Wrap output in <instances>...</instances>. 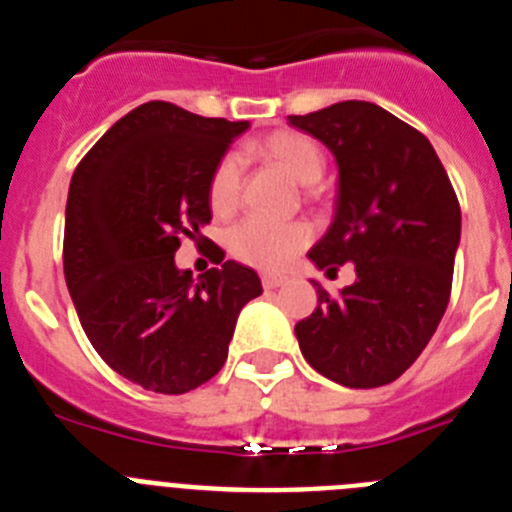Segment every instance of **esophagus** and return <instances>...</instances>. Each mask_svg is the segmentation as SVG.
I'll list each match as a JSON object with an SVG mask.
<instances>
[{
  "instance_id": "esophagus-1",
  "label": "esophagus",
  "mask_w": 512,
  "mask_h": 512,
  "mask_svg": "<svg viewBox=\"0 0 512 512\" xmlns=\"http://www.w3.org/2000/svg\"><path fill=\"white\" fill-rule=\"evenodd\" d=\"M284 282H287V279H284L282 274H264V277H261L264 289H277V287H282Z\"/></svg>"
}]
</instances>
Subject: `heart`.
Segmentation results:
<instances>
[{"mask_svg":"<svg viewBox=\"0 0 512 512\" xmlns=\"http://www.w3.org/2000/svg\"><path fill=\"white\" fill-rule=\"evenodd\" d=\"M251 151L282 169L297 184H315L325 171V156L320 146L295 130H279L256 140ZM241 161L228 153L217 161L210 176V207L215 215H230L241 202ZM312 230L305 223H271L264 217H248L228 235V248L235 259L256 269L277 271L292 261L295 253L310 243Z\"/></svg>","mask_w":512,"mask_h":512,"instance_id":"obj_1","label":"heart"}]
</instances>
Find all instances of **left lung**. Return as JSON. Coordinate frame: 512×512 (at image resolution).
<instances>
[{
	"label": "left lung",
	"instance_id": "1",
	"mask_svg": "<svg viewBox=\"0 0 512 512\" xmlns=\"http://www.w3.org/2000/svg\"><path fill=\"white\" fill-rule=\"evenodd\" d=\"M289 125L318 138L338 164L336 215L307 259L325 274L354 264L356 282L295 325L307 364L369 390L400 377L428 346L451 295L461 210L423 133L379 104H330Z\"/></svg>",
	"mask_w": 512,
	"mask_h": 512
}]
</instances>
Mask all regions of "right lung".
Masks as SVG:
<instances>
[{
    "mask_svg": "<svg viewBox=\"0 0 512 512\" xmlns=\"http://www.w3.org/2000/svg\"><path fill=\"white\" fill-rule=\"evenodd\" d=\"M246 130V120L146 102L71 176L66 287L94 351L143 390L184 395L215 377L243 305L261 295L259 274L238 261L200 279L174 261L182 238L197 241L212 220L210 176Z\"/></svg>",
    "mask_w": 512,
    "mask_h": 512,
    "instance_id": "1",
    "label": "right lung"
}]
</instances>
